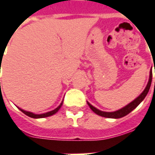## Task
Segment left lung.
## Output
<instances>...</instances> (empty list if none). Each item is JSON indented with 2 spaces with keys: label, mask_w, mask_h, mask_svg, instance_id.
Listing matches in <instances>:
<instances>
[{
  "label": "left lung",
  "mask_w": 155,
  "mask_h": 155,
  "mask_svg": "<svg viewBox=\"0 0 155 155\" xmlns=\"http://www.w3.org/2000/svg\"><path fill=\"white\" fill-rule=\"evenodd\" d=\"M151 82H152V71H150V79H149L148 84H147L146 87L143 90V92H142L136 99H134L132 102H130V104H128L127 105H125L124 107L121 108L120 110H118L116 111H114V112H105V111L100 110H98L97 108L94 107V106H93L92 104H90L89 102H87V104L88 105L90 106V108H91V110H92V111L94 112L95 114H97L98 115H101V116L102 117H105V118H111V119H120V118H122V117L125 116V115H127L128 114H130L131 111L134 110V109H135V108L143 101V99L145 98V96H146L147 94H148V92L150 91Z\"/></svg>",
  "instance_id": "1"
}]
</instances>
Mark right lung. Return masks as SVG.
<instances>
[{
  "label": "right lung",
  "instance_id": "right-lung-1",
  "mask_svg": "<svg viewBox=\"0 0 155 155\" xmlns=\"http://www.w3.org/2000/svg\"><path fill=\"white\" fill-rule=\"evenodd\" d=\"M1 84V83H0ZM62 104H63V101L61 102V104L58 106L57 108H55L54 110H53L51 111H49V112H47V113H44V114H34V113H32V112H30V111H26V110H22V109H21V108H19L18 109L20 110L21 111H22L23 113L25 114H26L27 116L29 117H31V118H34V119H40V118H45V117H49V116H51V115H53V114H54L56 112H58V110L61 109V105H62Z\"/></svg>",
  "mask_w": 155,
  "mask_h": 155
}]
</instances>
